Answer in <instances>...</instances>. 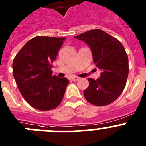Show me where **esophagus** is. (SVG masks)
Wrapping results in <instances>:
<instances>
[{"instance_id":"34e87169","label":"esophagus","mask_w":146,"mask_h":146,"mask_svg":"<svg viewBox=\"0 0 146 146\" xmlns=\"http://www.w3.org/2000/svg\"><path fill=\"white\" fill-rule=\"evenodd\" d=\"M79 79V77H77V76H73L71 78V80L73 81V82H76V81H78Z\"/></svg>"}]
</instances>
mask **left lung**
Segmentation results:
<instances>
[{"label": "left lung", "instance_id": "1", "mask_svg": "<svg viewBox=\"0 0 146 146\" xmlns=\"http://www.w3.org/2000/svg\"><path fill=\"white\" fill-rule=\"evenodd\" d=\"M75 38L88 44L94 64L102 71L96 80L88 79L89 86L84 90V97L96 106L112 103L120 96L128 79V58L124 46L116 38L99 29L83 33Z\"/></svg>", "mask_w": 146, "mask_h": 146}]
</instances>
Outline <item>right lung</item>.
<instances>
[{
  "label": "right lung",
  "mask_w": 146,
  "mask_h": 146,
  "mask_svg": "<svg viewBox=\"0 0 146 146\" xmlns=\"http://www.w3.org/2000/svg\"><path fill=\"white\" fill-rule=\"evenodd\" d=\"M64 38L36 36L26 43L13 60V73L22 96L34 108L50 111L63 100L69 81L52 76Z\"/></svg>",
  "instance_id": "obj_1"
}]
</instances>
